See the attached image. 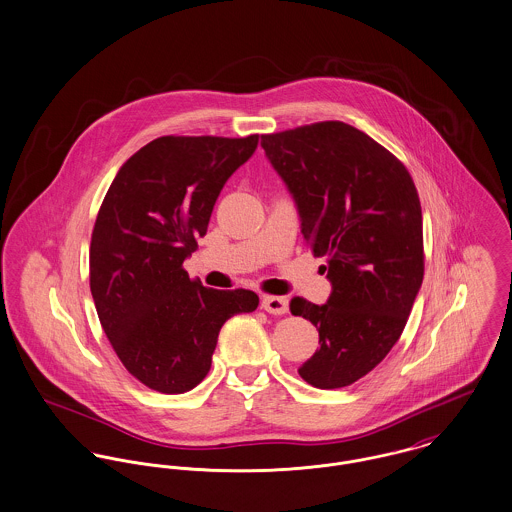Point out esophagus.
<instances>
[{
  "label": "esophagus",
  "instance_id": "34e87169",
  "mask_svg": "<svg viewBox=\"0 0 512 512\" xmlns=\"http://www.w3.org/2000/svg\"><path fill=\"white\" fill-rule=\"evenodd\" d=\"M261 308L269 314L282 315L288 312V300L282 296H263Z\"/></svg>",
  "mask_w": 512,
  "mask_h": 512
}]
</instances>
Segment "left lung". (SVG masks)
<instances>
[{
	"mask_svg": "<svg viewBox=\"0 0 512 512\" xmlns=\"http://www.w3.org/2000/svg\"><path fill=\"white\" fill-rule=\"evenodd\" d=\"M261 146L296 202L302 236L331 296L290 312L310 319L319 349L298 374L319 390L351 386L392 351L423 282V214L405 165L341 120L263 134Z\"/></svg>",
	"mask_w": 512,
	"mask_h": 512,
	"instance_id": "1",
	"label": "left lung"
}]
</instances>
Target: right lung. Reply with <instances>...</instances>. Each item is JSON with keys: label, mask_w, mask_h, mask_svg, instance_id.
<instances>
[{"label": "right lung", "mask_w": 512, "mask_h": 512, "mask_svg": "<svg viewBox=\"0 0 512 512\" xmlns=\"http://www.w3.org/2000/svg\"><path fill=\"white\" fill-rule=\"evenodd\" d=\"M257 144L259 134L161 136L126 159L99 208L91 296L120 362L150 390H193L222 325L259 306L251 290H212L183 269L220 191Z\"/></svg>", "instance_id": "1"}]
</instances>
